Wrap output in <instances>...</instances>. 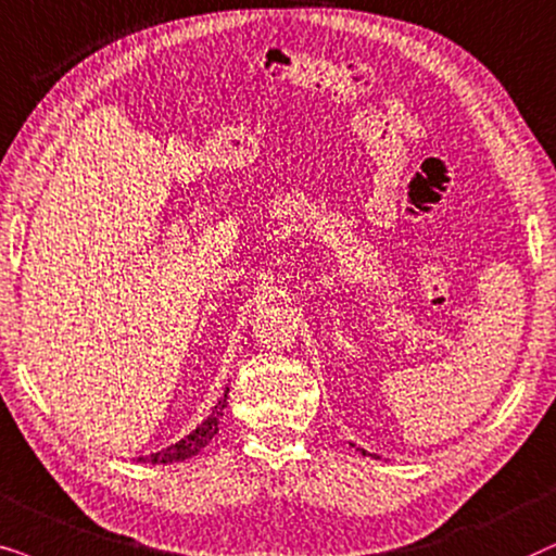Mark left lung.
Wrapping results in <instances>:
<instances>
[{"instance_id":"obj_1","label":"left lung","mask_w":556,"mask_h":556,"mask_svg":"<svg viewBox=\"0 0 556 556\" xmlns=\"http://www.w3.org/2000/svg\"><path fill=\"white\" fill-rule=\"evenodd\" d=\"M364 455H366V453H364Z\"/></svg>"}]
</instances>
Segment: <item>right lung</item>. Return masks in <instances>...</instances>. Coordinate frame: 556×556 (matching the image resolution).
<instances>
[{
	"instance_id": "obj_1",
	"label": "right lung",
	"mask_w": 556,
	"mask_h": 556,
	"mask_svg": "<svg viewBox=\"0 0 556 556\" xmlns=\"http://www.w3.org/2000/svg\"><path fill=\"white\" fill-rule=\"evenodd\" d=\"M226 399H228V389L224 391V396L218 399V404L213 406L208 419H203L201 425L192 429L190 434H185L180 442H175V445H167L165 450H160V453L137 457V463L167 465V463H182V460H190V457H195L218 434L220 419H224V409H226Z\"/></svg>"
}]
</instances>
